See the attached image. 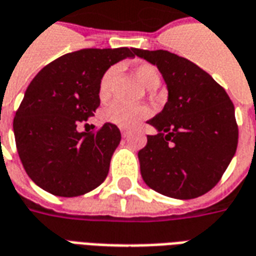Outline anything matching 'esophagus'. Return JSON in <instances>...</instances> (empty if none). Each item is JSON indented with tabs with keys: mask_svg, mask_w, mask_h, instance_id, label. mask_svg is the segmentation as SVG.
I'll list each match as a JSON object with an SVG mask.
<instances>
[{
	"mask_svg": "<svg viewBox=\"0 0 256 256\" xmlns=\"http://www.w3.org/2000/svg\"><path fill=\"white\" fill-rule=\"evenodd\" d=\"M120 133H122V137H128V134H130V132H128V130H124V128H122V130H120Z\"/></svg>",
	"mask_w": 256,
	"mask_h": 256,
	"instance_id": "1",
	"label": "esophagus"
}]
</instances>
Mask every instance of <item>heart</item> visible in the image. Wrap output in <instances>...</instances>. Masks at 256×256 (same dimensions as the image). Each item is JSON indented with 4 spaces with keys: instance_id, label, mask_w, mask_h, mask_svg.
Instances as JSON below:
<instances>
[{
    "instance_id": "b5f03b06",
    "label": "heart",
    "mask_w": 256,
    "mask_h": 256,
    "mask_svg": "<svg viewBox=\"0 0 256 256\" xmlns=\"http://www.w3.org/2000/svg\"><path fill=\"white\" fill-rule=\"evenodd\" d=\"M134 74L146 88H156L160 83V74L158 69L151 64H140L134 66ZM118 69L116 66L108 68L100 78L98 97L101 101H106L112 92V84L115 80ZM150 116V110L146 105H128L116 101L108 105L104 110V119L122 128H133L138 126L144 119Z\"/></svg>"
}]
</instances>
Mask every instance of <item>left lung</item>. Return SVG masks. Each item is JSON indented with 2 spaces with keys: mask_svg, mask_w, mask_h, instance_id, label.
Instances as JSON below:
<instances>
[{
  "mask_svg": "<svg viewBox=\"0 0 256 256\" xmlns=\"http://www.w3.org/2000/svg\"><path fill=\"white\" fill-rule=\"evenodd\" d=\"M158 66L169 98L148 120L158 134L138 151L141 176L152 190L191 200L212 190L228 169L238 142L234 105L228 92L191 60L164 50H136Z\"/></svg>",
  "mask_w": 256,
  "mask_h": 256,
  "instance_id": "left-lung-1",
  "label": "left lung"
}]
</instances>
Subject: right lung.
Segmentation results:
<instances>
[{
	"label": "right lung",
	"instance_id": "add662e5",
	"mask_svg": "<svg viewBox=\"0 0 256 256\" xmlns=\"http://www.w3.org/2000/svg\"><path fill=\"white\" fill-rule=\"evenodd\" d=\"M136 48H84L62 55L37 73L14 118L16 150L38 187L58 196H78L102 183L120 132L105 123L80 133V123L100 106L98 83Z\"/></svg>",
	"mask_w": 256,
	"mask_h": 256
}]
</instances>
